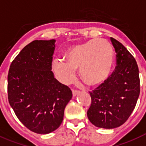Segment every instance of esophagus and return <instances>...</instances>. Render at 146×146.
<instances>
[{
  "mask_svg": "<svg viewBox=\"0 0 146 146\" xmlns=\"http://www.w3.org/2000/svg\"><path fill=\"white\" fill-rule=\"evenodd\" d=\"M79 93H80V91H78V90H72V94H73L74 97L78 95Z\"/></svg>",
  "mask_w": 146,
  "mask_h": 146,
  "instance_id": "esophagus-1",
  "label": "esophagus"
}]
</instances>
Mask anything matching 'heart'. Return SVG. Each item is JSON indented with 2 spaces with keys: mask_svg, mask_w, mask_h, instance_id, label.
Masks as SVG:
<instances>
[{
  "mask_svg": "<svg viewBox=\"0 0 146 146\" xmlns=\"http://www.w3.org/2000/svg\"><path fill=\"white\" fill-rule=\"evenodd\" d=\"M114 50L109 42L94 39L72 46L65 51L62 61H56L53 69L65 83L73 81L79 68L81 79L88 85H98L107 81L113 71Z\"/></svg>",
  "mask_w": 146,
  "mask_h": 146,
  "instance_id": "obj_1",
  "label": "heart"
}]
</instances>
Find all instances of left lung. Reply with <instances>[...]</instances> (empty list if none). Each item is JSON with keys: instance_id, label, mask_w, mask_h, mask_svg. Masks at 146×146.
I'll return each mask as SVG.
<instances>
[{"instance_id": "left-lung-1", "label": "left lung", "mask_w": 146, "mask_h": 146, "mask_svg": "<svg viewBox=\"0 0 146 146\" xmlns=\"http://www.w3.org/2000/svg\"><path fill=\"white\" fill-rule=\"evenodd\" d=\"M116 52V65L107 81L90 93L91 104L88 117L97 127L113 129L128 119L140 93L139 68L125 46L110 38Z\"/></svg>"}]
</instances>
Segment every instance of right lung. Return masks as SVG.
I'll return each mask as SVG.
<instances>
[{
    "label": "right lung",
    "instance_id": "1",
    "mask_svg": "<svg viewBox=\"0 0 146 146\" xmlns=\"http://www.w3.org/2000/svg\"><path fill=\"white\" fill-rule=\"evenodd\" d=\"M55 39L34 40L11 62L7 94L16 116L27 129L48 134L62 123L72 98L71 89L54 78L52 70Z\"/></svg>",
    "mask_w": 146,
    "mask_h": 146
}]
</instances>
